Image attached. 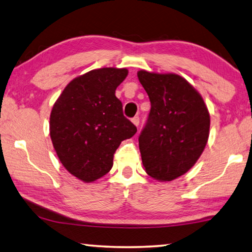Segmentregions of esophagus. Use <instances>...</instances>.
Returning <instances> with one entry per match:
<instances>
[{
	"label": "esophagus",
	"mask_w": 252,
	"mask_h": 252,
	"mask_svg": "<svg viewBox=\"0 0 252 252\" xmlns=\"http://www.w3.org/2000/svg\"><path fill=\"white\" fill-rule=\"evenodd\" d=\"M131 122H133V124L135 126H138L139 125V117L138 116H135L133 119H131Z\"/></svg>",
	"instance_id": "obj_1"
}]
</instances>
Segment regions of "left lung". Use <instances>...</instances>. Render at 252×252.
Returning <instances> with one entry per match:
<instances>
[{
  "mask_svg": "<svg viewBox=\"0 0 252 252\" xmlns=\"http://www.w3.org/2000/svg\"><path fill=\"white\" fill-rule=\"evenodd\" d=\"M152 108L139 135L145 171L159 182H171L191 168L208 142L210 115L190 83L174 73L138 70Z\"/></svg>",
  "mask_w": 252,
  "mask_h": 252,
  "instance_id": "1",
  "label": "left lung"
}]
</instances>
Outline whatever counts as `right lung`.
Returning a JSON list of instances; mask_svg holds the SVG:
<instances>
[{"mask_svg":"<svg viewBox=\"0 0 252 252\" xmlns=\"http://www.w3.org/2000/svg\"><path fill=\"white\" fill-rule=\"evenodd\" d=\"M127 75V68L90 70L72 79L53 105V146L65 169L84 183L107 174L119 145L137 131L115 96Z\"/></svg>","mask_w":252,"mask_h":252,"instance_id":"obj_1","label":"right lung"}]
</instances>
